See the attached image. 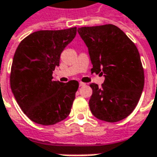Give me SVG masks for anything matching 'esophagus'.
Returning a JSON list of instances; mask_svg holds the SVG:
<instances>
[{
    "label": "esophagus",
    "mask_w": 157,
    "mask_h": 157,
    "mask_svg": "<svg viewBox=\"0 0 157 157\" xmlns=\"http://www.w3.org/2000/svg\"><path fill=\"white\" fill-rule=\"evenodd\" d=\"M86 86V84H85V83H83V82H79V86Z\"/></svg>",
    "instance_id": "esophagus-1"
}]
</instances>
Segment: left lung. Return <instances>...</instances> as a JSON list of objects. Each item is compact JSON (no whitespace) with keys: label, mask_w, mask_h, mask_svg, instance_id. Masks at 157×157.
Instances as JSON below:
<instances>
[{"label":"left lung","mask_w":157,"mask_h":157,"mask_svg":"<svg viewBox=\"0 0 157 157\" xmlns=\"http://www.w3.org/2000/svg\"><path fill=\"white\" fill-rule=\"evenodd\" d=\"M78 32L87 46L91 71L105 77L101 86L90 85V110L104 121L123 120L136 108L144 86V71L136 44L113 24L78 28Z\"/></svg>","instance_id":"8db88e82"}]
</instances>
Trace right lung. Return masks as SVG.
<instances>
[{"label": "right lung", "instance_id": "obj_1", "mask_svg": "<svg viewBox=\"0 0 157 157\" xmlns=\"http://www.w3.org/2000/svg\"><path fill=\"white\" fill-rule=\"evenodd\" d=\"M76 33V27L36 31L22 40L15 51L10 87L22 112L36 123L54 125L71 113L78 82L53 81L52 73Z\"/></svg>", "mask_w": 157, "mask_h": 157}]
</instances>
